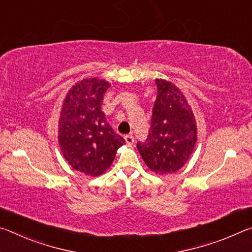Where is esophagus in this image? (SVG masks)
I'll list each match as a JSON object with an SVG mask.
<instances>
[{
	"label": "esophagus",
	"mask_w": 252,
	"mask_h": 252,
	"mask_svg": "<svg viewBox=\"0 0 252 252\" xmlns=\"http://www.w3.org/2000/svg\"><path fill=\"white\" fill-rule=\"evenodd\" d=\"M124 138H125V142H126V144H128V145H131V144L135 142L133 135H126Z\"/></svg>",
	"instance_id": "obj_1"
}]
</instances>
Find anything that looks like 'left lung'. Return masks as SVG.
Here are the masks:
<instances>
[{
    "instance_id": "obj_1",
    "label": "left lung",
    "mask_w": 252,
    "mask_h": 252,
    "mask_svg": "<svg viewBox=\"0 0 252 252\" xmlns=\"http://www.w3.org/2000/svg\"><path fill=\"white\" fill-rule=\"evenodd\" d=\"M158 97L146 143L137 150L147 167L158 175L181 170L194 151L197 127L184 94L165 79H155Z\"/></svg>"
}]
</instances>
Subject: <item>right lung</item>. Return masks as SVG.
Wrapping results in <instances>:
<instances>
[{
	"label": "right lung",
	"instance_id": "right-lung-1",
	"mask_svg": "<svg viewBox=\"0 0 252 252\" xmlns=\"http://www.w3.org/2000/svg\"><path fill=\"white\" fill-rule=\"evenodd\" d=\"M109 87L104 79L86 78L70 88L61 106L58 131L61 153L72 168L94 177L108 170L117 150L125 144L101 111Z\"/></svg>",
	"mask_w": 252,
	"mask_h": 252
}]
</instances>
